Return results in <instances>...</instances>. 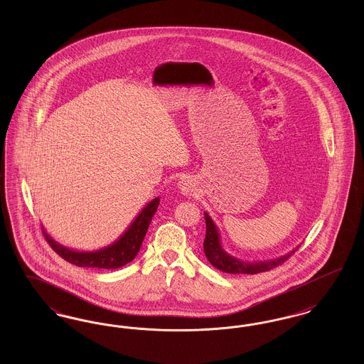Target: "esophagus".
Returning <instances> with one entry per match:
<instances>
[{
  "label": "esophagus",
  "mask_w": 364,
  "mask_h": 364,
  "mask_svg": "<svg viewBox=\"0 0 364 364\" xmlns=\"http://www.w3.org/2000/svg\"><path fill=\"white\" fill-rule=\"evenodd\" d=\"M178 188L184 195H192L196 191V183L191 176H183L178 181Z\"/></svg>",
  "instance_id": "34e87169"
}]
</instances>
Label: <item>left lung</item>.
<instances>
[{"mask_svg": "<svg viewBox=\"0 0 364 364\" xmlns=\"http://www.w3.org/2000/svg\"><path fill=\"white\" fill-rule=\"evenodd\" d=\"M205 220H206V237L203 242V250H205V255L208 258V262L218 270L229 273V274H257L262 272H269L274 267H277L278 264L284 263L288 259L292 254H294V250L279 258L270 260H260V262H244V260L237 259L235 257H232L230 254H228L225 250L221 245V236L220 232L217 229V226L214 224V221L211 220V217L208 213H205Z\"/></svg>", "mask_w": 364, "mask_h": 364, "instance_id": "obj_1", "label": "left lung"}]
</instances>
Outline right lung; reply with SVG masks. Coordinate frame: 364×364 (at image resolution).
I'll return each mask as SVG.
<instances>
[{"mask_svg":"<svg viewBox=\"0 0 364 364\" xmlns=\"http://www.w3.org/2000/svg\"><path fill=\"white\" fill-rule=\"evenodd\" d=\"M159 205V198L153 199L140 211L135 221L122 233V236L107 247L97 251H75L55 242L45 229L43 235L49 245L63 258L79 267H97V269H119L138 255L140 245L147 233L153 215Z\"/></svg>","mask_w":364,"mask_h":364,"instance_id":"add662e5","label":"right lung"}]
</instances>
